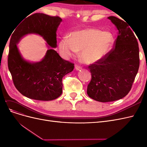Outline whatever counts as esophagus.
<instances>
[{"mask_svg": "<svg viewBox=\"0 0 147 147\" xmlns=\"http://www.w3.org/2000/svg\"><path fill=\"white\" fill-rule=\"evenodd\" d=\"M75 70H80V69H82V67L79 66L78 65H75Z\"/></svg>", "mask_w": 147, "mask_h": 147, "instance_id": "34e87169", "label": "esophagus"}]
</instances>
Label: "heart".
Returning <instances> with one entry per match:
<instances>
[{"label": "heart", "instance_id": "b5f03b06", "mask_svg": "<svg viewBox=\"0 0 147 147\" xmlns=\"http://www.w3.org/2000/svg\"><path fill=\"white\" fill-rule=\"evenodd\" d=\"M113 38L108 31L86 28L71 32L69 38L64 37L59 43V48L66 57L74 56L81 51L84 63H97L108 54L112 46Z\"/></svg>", "mask_w": 147, "mask_h": 147}]
</instances>
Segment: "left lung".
Instances as JSON below:
<instances>
[{
  "label": "left lung",
  "instance_id": "1",
  "mask_svg": "<svg viewBox=\"0 0 147 147\" xmlns=\"http://www.w3.org/2000/svg\"><path fill=\"white\" fill-rule=\"evenodd\" d=\"M108 19L118 30L115 47L103 59L88 67L91 80L88 85L87 94L101 102L117 100L128 94L140 63L139 45L132 28L115 16Z\"/></svg>",
  "mask_w": 147,
  "mask_h": 147
}]
</instances>
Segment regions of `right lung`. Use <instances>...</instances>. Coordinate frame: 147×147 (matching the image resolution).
Returning <instances> with one entry per match:
<instances>
[{"label":"right lung","mask_w":147,"mask_h":147,"mask_svg":"<svg viewBox=\"0 0 147 147\" xmlns=\"http://www.w3.org/2000/svg\"><path fill=\"white\" fill-rule=\"evenodd\" d=\"M62 19L37 13L18 24L10 38L8 67L16 88L23 96L37 100H52L63 92L62 80L72 72L74 64L61 58L53 48L57 47L56 31ZM40 35L48 50L39 62L30 63L22 57L17 44L26 34Z\"/></svg>","instance_id":"add662e5"}]
</instances>
